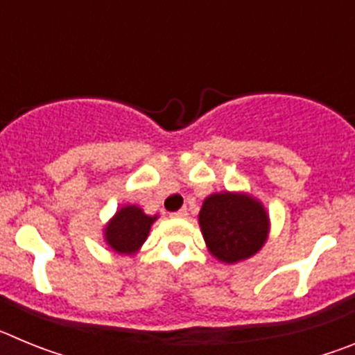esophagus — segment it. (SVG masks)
<instances>
[{"label":"esophagus","instance_id":"esophagus-1","mask_svg":"<svg viewBox=\"0 0 355 355\" xmlns=\"http://www.w3.org/2000/svg\"><path fill=\"white\" fill-rule=\"evenodd\" d=\"M172 216H175V218H183V216H187L188 213H187V209H180V211H174V213H171Z\"/></svg>","mask_w":355,"mask_h":355}]
</instances>
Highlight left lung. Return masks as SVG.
<instances>
[{"instance_id":"obj_1","label":"left lung","mask_w":355,"mask_h":355,"mask_svg":"<svg viewBox=\"0 0 355 355\" xmlns=\"http://www.w3.org/2000/svg\"><path fill=\"white\" fill-rule=\"evenodd\" d=\"M199 224L213 256L236 263L258 252L268 233V216L258 200L238 193H213L205 200Z\"/></svg>"}]
</instances>
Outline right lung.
<instances>
[{
  "instance_id": "right-lung-1",
  "label": "right lung",
  "mask_w": 355,
  "mask_h": 355,
  "mask_svg": "<svg viewBox=\"0 0 355 355\" xmlns=\"http://www.w3.org/2000/svg\"><path fill=\"white\" fill-rule=\"evenodd\" d=\"M156 216H147L137 206L119 209L114 220L106 227V241L121 254H133L146 241Z\"/></svg>"
}]
</instances>
